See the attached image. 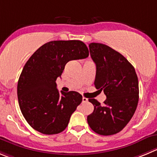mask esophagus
<instances>
[{"label":"esophagus","instance_id":"1","mask_svg":"<svg viewBox=\"0 0 157 157\" xmlns=\"http://www.w3.org/2000/svg\"><path fill=\"white\" fill-rule=\"evenodd\" d=\"M82 102H88V98H85V97H83V98H82Z\"/></svg>","mask_w":157,"mask_h":157}]
</instances>
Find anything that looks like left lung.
<instances>
[{
	"instance_id": "8db88e82",
	"label": "left lung",
	"mask_w": 157,
	"mask_h": 157,
	"mask_svg": "<svg viewBox=\"0 0 157 157\" xmlns=\"http://www.w3.org/2000/svg\"><path fill=\"white\" fill-rule=\"evenodd\" d=\"M91 57L96 65L95 85L106 95L104 105L95 98L89 101L94 111L88 116L91 129L102 136L120 132L132 119L139 101V82L135 68L112 48L100 43L89 45Z\"/></svg>"
}]
</instances>
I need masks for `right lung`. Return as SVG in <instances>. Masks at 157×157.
I'll use <instances>...</instances> for the list:
<instances>
[{
  "label": "right lung",
  "instance_id": "1",
  "mask_svg": "<svg viewBox=\"0 0 157 157\" xmlns=\"http://www.w3.org/2000/svg\"><path fill=\"white\" fill-rule=\"evenodd\" d=\"M88 56L82 41H52L28 59L17 82V98L22 115L33 129L45 135L65 130L82 96L75 91L59 93L55 81L67 62Z\"/></svg>",
  "mask_w": 157,
  "mask_h": 157
}]
</instances>
